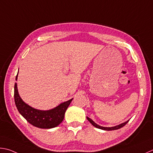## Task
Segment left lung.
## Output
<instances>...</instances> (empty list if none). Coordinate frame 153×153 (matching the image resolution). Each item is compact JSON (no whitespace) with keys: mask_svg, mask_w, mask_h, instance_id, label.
<instances>
[{"mask_svg":"<svg viewBox=\"0 0 153 153\" xmlns=\"http://www.w3.org/2000/svg\"><path fill=\"white\" fill-rule=\"evenodd\" d=\"M86 119H87L88 121L90 122L94 126H95V127L98 128H100V129H102V130H104V131H114V130H117V129H119L120 128L123 127V126H125L126 124L129 121V120H128L127 121H126L125 123L120 124V125H117V126H112V127H105V126H100L99 125H97V123H95L93 120L91 119L90 118H88V117H86Z\"/></svg>","mask_w":153,"mask_h":153,"instance_id":"8db88e82","label":"left lung"}]
</instances>
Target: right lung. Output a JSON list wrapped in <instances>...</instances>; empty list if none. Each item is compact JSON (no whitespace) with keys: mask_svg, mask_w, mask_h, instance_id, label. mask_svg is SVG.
I'll return each mask as SVG.
<instances>
[{"mask_svg":"<svg viewBox=\"0 0 153 153\" xmlns=\"http://www.w3.org/2000/svg\"><path fill=\"white\" fill-rule=\"evenodd\" d=\"M17 78L18 74L16 76V80ZM14 97L16 106L20 114L32 125L40 128H52L59 125L64 119L65 112L73 99H71L60 103L50 110H39L23 101L19 94L16 82L14 85Z\"/></svg>","mask_w":153,"mask_h":153,"instance_id":"add662e5","label":"right lung"}]
</instances>
